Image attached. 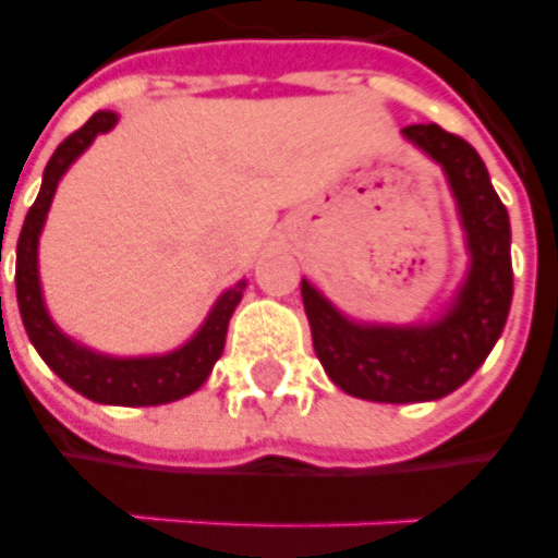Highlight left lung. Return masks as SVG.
Returning a JSON list of instances; mask_svg holds the SVG:
<instances>
[{"mask_svg": "<svg viewBox=\"0 0 558 558\" xmlns=\"http://www.w3.org/2000/svg\"><path fill=\"white\" fill-rule=\"evenodd\" d=\"M402 134L436 159L457 197L472 270L453 310L429 327L354 324L303 282V310L324 373L369 402H426L465 385L505 330L513 298L511 222L475 146L441 125H405Z\"/></svg>", "mask_w": 558, "mask_h": 558, "instance_id": "1", "label": "left lung"}]
</instances>
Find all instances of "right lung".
I'll return each instance as SVG.
<instances>
[{"label":"right lung","mask_w":558,"mask_h":558,"mask_svg":"<svg viewBox=\"0 0 558 558\" xmlns=\"http://www.w3.org/2000/svg\"><path fill=\"white\" fill-rule=\"evenodd\" d=\"M113 122H117V113L98 110L86 120V125L71 132L47 161L41 192L26 213V222L17 236V270H14L17 306L35 351L77 393L93 402H105V405H165V402L195 393L197 387L207 381L213 363L222 357L228 322L243 298L246 282L228 288L207 315L204 327L195 333V339L165 357H105V354H96V351L71 342L69 336L59 333L57 324L50 322L45 300H41V286H38V234H41L47 209L57 192L59 177L69 171L71 161L96 141V134L113 129ZM2 234H5V228H2Z\"/></svg>","instance_id":"add662e5"}]
</instances>
